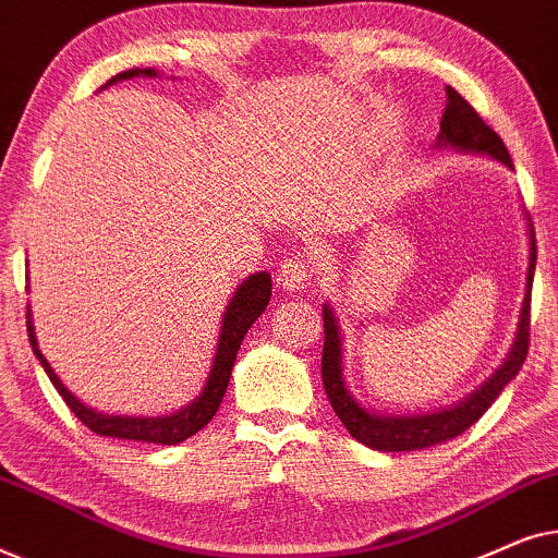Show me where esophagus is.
Instances as JSON below:
<instances>
[{
    "instance_id": "1",
    "label": "esophagus",
    "mask_w": 558,
    "mask_h": 558,
    "mask_svg": "<svg viewBox=\"0 0 558 558\" xmlns=\"http://www.w3.org/2000/svg\"><path fill=\"white\" fill-rule=\"evenodd\" d=\"M310 279H312V264L304 256H292L279 266V284L284 287L287 292L307 289Z\"/></svg>"
}]
</instances>
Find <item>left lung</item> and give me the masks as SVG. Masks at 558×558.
I'll use <instances>...</instances> for the list:
<instances>
[{
  "mask_svg": "<svg viewBox=\"0 0 558 558\" xmlns=\"http://www.w3.org/2000/svg\"><path fill=\"white\" fill-rule=\"evenodd\" d=\"M434 147L439 149H457L468 151V155H483L498 159L508 170H513L506 144L490 126L480 119V113L457 94L452 86H447V109L439 121V134ZM529 228V271H525V294L521 312H518L515 338L510 345L506 361H502L490 378L483 386L475 388L462 401L445 407L429 414H380L363 407L350 391L345 380V361H342V330L330 302L323 304L325 319V348H323V384L325 393L330 399L335 414L342 426L350 432V437L361 441V445L378 449V452H414V449L434 447L441 441L454 439L457 434L470 429L493 401L498 399L502 388L518 376L523 368L525 353H529V312H531V284L533 271H536V235H533L531 220L525 218Z\"/></svg>",
  "mask_w": 558,
  "mask_h": 558,
  "instance_id": "8db88e82",
  "label": "left lung"
}]
</instances>
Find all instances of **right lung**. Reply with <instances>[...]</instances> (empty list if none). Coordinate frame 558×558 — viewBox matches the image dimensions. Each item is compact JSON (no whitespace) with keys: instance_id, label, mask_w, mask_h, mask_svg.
<instances>
[{"instance_id":"add662e5","label":"right lung","mask_w":558,"mask_h":558,"mask_svg":"<svg viewBox=\"0 0 558 558\" xmlns=\"http://www.w3.org/2000/svg\"><path fill=\"white\" fill-rule=\"evenodd\" d=\"M140 75H144V78H157L159 73L155 71V68H132V71H124V73L113 75L111 81H106V86H101V90L113 86V83L140 78ZM269 300H271V274L269 271L251 274L248 279H243L241 284L235 287L231 302H228V307L223 312V319H220L216 355H213L210 373H208V378H205L201 396H195L187 407H182L165 416L106 414V411L88 407V403H83L78 396L68 391L63 380L58 378V373L52 371L48 357L43 355L40 345H37L33 310H29V304H27V335H29V345H33V353L37 361H40L45 373H48L52 386H56L58 393L63 396L68 409H71L90 432L101 434V437H113V439L151 441V445H180V441L193 437V434L201 432L203 426L208 424L213 416H216L220 401H223L228 380H231V371H233L235 355H239L243 335H246L248 327L264 315Z\"/></svg>"}]
</instances>
